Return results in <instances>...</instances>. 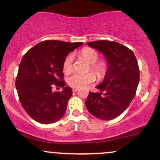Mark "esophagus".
Returning <instances> with one entry per match:
<instances>
[{"mask_svg":"<svg viewBox=\"0 0 160 160\" xmlns=\"http://www.w3.org/2000/svg\"><path fill=\"white\" fill-rule=\"evenodd\" d=\"M78 89H76V88H74V89H73V92H78Z\"/></svg>","mask_w":160,"mask_h":160,"instance_id":"esophagus-1","label":"esophagus"}]
</instances>
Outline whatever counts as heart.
Segmentation results:
<instances>
[{
  "instance_id": "b5f03b06",
  "label": "heart",
  "mask_w": 160,
  "mask_h": 160,
  "mask_svg": "<svg viewBox=\"0 0 160 160\" xmlns=\"http://www.w3.org/2000/svg\"><path fill=\"white\" fill-rule=\"evenodd\" d=\"M81 56L86 62L90 64V68L97 74L98 78H102L105 74L107 67L104 62H96L98 59V53L95 49L90 48H84L80 52ZM74 56L70 54L65 58L63 63V71L66 74L71 72L73 70ZM95 81V76L93 73L89 72L87 74H81L75 73L70 76L68 79V82L71 87L80 89L85 88Z\"/></svg>"
}]
</instances>
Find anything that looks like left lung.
<instances>
[{
    "label": "left lung",
    "instance_id": "obj_1",
    "mask_svg": "<svg viewBox=\"0 0 160 160\" xmlns=\"http://www.w3.org/2000/svg\"><path fill=\"white\" fill-rule=\"evenodd\" d=\"M86 44L103 55L108 68L103 81L95 86L99 92H89L86 107L96 118L113 120L126 111L136 93L139 82L137 59L131 49L117 42L97 40Z\"/></svg>",
    "mask_w": 160,
    "mask_h": 160
}]
</instances>
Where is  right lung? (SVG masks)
Segmentation results:
<instances>
[{"label": "right lung", "mask_w": 160, "mask_h": 160, "mask_svg": "<svg viewBox=\"0 0 160 160\" xmlns=\"http://www.w3.org/2000/svg\"><path fill=\"white\" fill-rule=\"evenodd\" d=\"M83 43L60 40L40 42L25 53L19 65L16 88L24 110L37 122L53 123L63 117L72 89L63 80V63ZM53 85L62 88L53 92Z\"/></svg>", "instance_id": "1"}]
</instances>
